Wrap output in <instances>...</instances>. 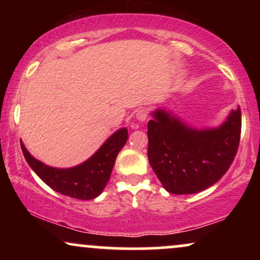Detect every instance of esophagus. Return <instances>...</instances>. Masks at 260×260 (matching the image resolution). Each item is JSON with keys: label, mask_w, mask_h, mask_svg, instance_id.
<instances>
[{"label": "esophagus", "mask_w": 260, "mask_h": 260, "mask_svg": "<svg viewBox=\"0 0 260 260\" xmlns=\"http://www.w3.org/2000/svg\"><path fill=\"white\" fill-rule=\"evenodd\" d=\"M136 117H137V120L140 121V122L147 121L148 111H147V110H144V109H140V110H138V111L136 112Z\"/></svg>", "instance_id": "1"}]
</instances>
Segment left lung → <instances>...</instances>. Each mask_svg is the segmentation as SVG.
Segmentation results:
<instances>
[{
  "label": "left lung",
  "instance_id": "8db88e82",
  "mask_svg": "<svg viewBox=\"0 0 260 260\" xmlns=\"http://www.w3.org/2000/svg\"><path fill=\"white\" fill-rule=\"evenodd\" d=\"M148 122V159L172 194H193L216 183L231 166L241 137V109L216 128L198 129L165 109Z\"/></svg>",
  "mask_w": 260,
  "mask_h": 260
}]
</instances>
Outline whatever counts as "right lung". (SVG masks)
<instances>
[{"label":"right lung","mask_w":260,"mask_h":260,"mask_svg":"<svg viewBox=\"0 0 260 260\" xmlns=\"http://www.w3.org/2000/svg\"><path fill=\"white\" fill-rule=\"evenodd\" d=\"M128 139L127 128H120L92 156L70 169H56L35 159L20 142L23 155L32 171L53 190L71 198L89 201L101 194L111 176L116 157Z\"/></svg>","instance_id":"add662e5"}]
</instances>
